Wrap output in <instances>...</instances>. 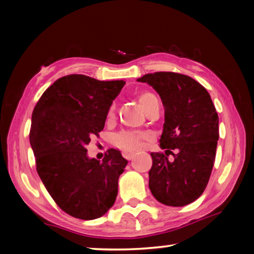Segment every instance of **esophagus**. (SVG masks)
I'll use <instances>...</instances> for the list:
<instances>
[{
  "label": "esophagus",
  "mask_w": 254,
  "mask_h": 254,
  "mask_svg": "<svg viewBox=\"0 0 254 254\" xmlns=\"http://www.w3.org/2000/svg\"><path fill=\"white\" fill-rule=\"evenodd\" d=\"M122 156L126 159H127V160H131V159H133V157H134V153L130 151H123Z\"/></svg>",
  "instance_id": "1"
}]
</instances>
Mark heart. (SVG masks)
I'll return each instance as SVG.
<instances>
[{
  "instance_id": "obj_1",
  "label": "heart",
  "mask_w": 254,
  "mask_h": 254,
  "mask_svg": "<svg viewBox=\"0 0 254 254\" xmlns=\"http://www.w3.org/2000/svg\"><path fill=\"white\" fill-rule=\"evenodd\" d=\"M139 102L147 113L154 105H159L156 95L150 92L141 93L139 95ZM114 113L115 106L112 105L109 109V112H107V118L112 119L114 117ZM147 140V134L134 131H121L114 136V143L117 144L119 148L127 150V151H137V150H140L143 147L144 141Z\"/></svg>"
}]
</instances>
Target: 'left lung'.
<instances>
[{"label":"left lung","instance_id":"1","mask_svg":"<svg viewBox=\"0 0 254 254\" xmlns=\"http://www.w3.org/2000/svg\"><path fill=\"white\" fill-rule=\"evenodd\" d=\"M137 81L152 86L165 106L159 142L166 151L151 152L150 190L165 205L190 204L207 186L216 154L218 115L212 98L198 81L178 72L147 74Z\"/></svg>","mask_w":254,"mask_h":254}]
</instances>
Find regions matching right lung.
I'll list each match as a JSON object with an SVG mask.
<instances>
[{
	"instance_id": "1",
	"label": "right lung",
	"mask_w": 254,
	"mask_h": 254,
	"mask_svg": "<svg viewBox=\"0 0 254 254\" xmlns=\"http://www.w3.org/2000/svg\"><path fill=\"white\" fill-rule=\"evenodd\" d=\"M126 84L67 75L55 81L34 106L30 144L37 173L55 203L79 220H95L113 206L127 160L111 148L103 160L86 145L105 126L112 102Z\"/></svg>"
}]
</instances>
